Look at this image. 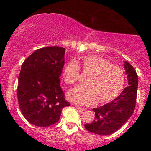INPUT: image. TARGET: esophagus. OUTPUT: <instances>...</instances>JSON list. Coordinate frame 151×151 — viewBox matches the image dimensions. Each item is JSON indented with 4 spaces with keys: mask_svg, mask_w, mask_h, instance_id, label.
Instances as JSON below:
<instances>
[{
    "mask_svg": "<svg viewBox=\"0 0 151 151\" xmlns=\"http://www.w3.org/2000/svg\"><path fill=\"white\" fill-rule=\"evenodd\" d=\"M75 107L77 108V109H78L79 110H80V111H85V109H85V108H83V107H81V106H77V105H76V106H75Z\"/></svg>",
    "mask_w": 151,
    "mask_h": 151,
    "instance_id": "34e87169",
    "label": "esophagus"
}]
</instances>
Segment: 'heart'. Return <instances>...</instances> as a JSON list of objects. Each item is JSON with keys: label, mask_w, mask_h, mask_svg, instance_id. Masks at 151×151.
I'll return each instance as SVG.
<instances>
[{"label": "heart", "mask_w": 151, "mask_h": 151, "mask_svg": "<svg viewBox=\"0 0 151 151\" xmlns=\"http://www.w3.org/2000/svg\"><path fill=\"white\" fill-rule=\"evenodd\" d=\"M83 69L89 74L86 79L88 86H79L68 93L71 101L82 105L97 102L106 103L119 96L126 81L124 70L118 65L99 55L86 56L81 60ZM63 79L68 85L77 83L80 78V67L71 60L64 67Z\"/></svg>", "instance_id": "heart-1"}]
</instances>
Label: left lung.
I'll use <instances>...</instances> for the list:
<instances>
[{"label":"left lung","instance_id":"obj_1","mask_svg":"<svg viewBox=\"0 0 151 151\" xmlns=\"http://www.w3.org/2000/svg\"><path fill=\"white\" fill-rule=\"evenodd\" d=\"M128 86L119 96L104 106L93 108L95 119L85 124V129L99 135H109L118 131L133 115L136 104L138 77L134 67L124 61Z\"/></svg>","mask_w":151,"mask_h":151}]
</instances>
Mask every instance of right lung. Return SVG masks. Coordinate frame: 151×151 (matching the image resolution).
Returning <instances> with one entry per match:
<instances>
[{"mask_svg": "<svg viewBox=\"0 0 151 151\" xmlns=\"http://www.w3.org/2000/svg\"><path fill=\"white\" fill-rule=\"evenodd\" d=\"M65 49L47 47L35 50L21 66L18 78L19 106L25 119L46 127L57 123L70 104L64 99L60 79L65 63Z\"/></svg>", "mask_w": 151, "mask_h": 151, "instance_id": "add662e5", "label": "right lung"}]
</instances>
